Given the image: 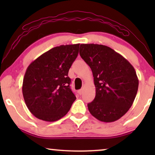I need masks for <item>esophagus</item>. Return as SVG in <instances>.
I'll use <instances>...</instances> for the list:
<instances>
[{
  "instance_id": "34e87169",
  "label": "esophagus",
  "mask_w": 155,
  "mask_h": 155,
  "mask_svg": "<svg viewBox=\"0 0 155 155\" xmlns=\"http://www.w3.org/2000/svg\"><path fill=\"white\" fill-rule=\"evenodd\" d=\"M82 92H83V90H82V89H81V90H78V94H82Z\"/></svg>"
}]
</instances>
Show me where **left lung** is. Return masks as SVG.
<instances>
[{"label": "left lung", "mask_w": 155, "mask_h": 155, "mask_svg": "<svg viewBox=\"0 0 155 155\" xmlns=\"http://www.w3.org/2000/svg\"><path fill=\"white\" fill-rule=\"evenodd\" d=\"M80 55L92 71L95 98L87 104L92 115L102 122L121 118L132 106L138 89V78L132 65L109 46L82 44Z\"/></svg>", "instance_id": "1"}]
</instances>
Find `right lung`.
<instances>
[{"label":"right lung","mask_w":155,"mask_h":155,"mask_svg":"<svg viewBox=\"0 0 155 155\" xmlns=\"http://www.w3.org/2000/svg\"><path fill=\"white\" fill-rule=\"evenodd\" d=\"M79 46H56L27 67L23 79V97L28 109L39 119L48 122L61 119L76 99L68 74L77 58Z\"/></svg>","instance_id":"obj_1"}]
</instances>
